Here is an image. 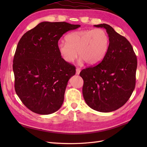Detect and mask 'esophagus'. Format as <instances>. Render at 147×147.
Here are the masks:
<instances>
[{"instance_id": "esophagus-1", "label": "esophagus", "mask_w": 147, "mask_h": 147, "mask_svg": "<svg viewBox=\"0 0 147 147\" xmlns=\"http://www.w3.org/2000/svg\"><path fill=\"white\" fill-rule=\"evenodd\" d=\"M80 73V69L79 68H77L76 69V74L79 75Z\"/></svg>"}]
</instances>
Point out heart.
I'll use <instances>...</instances> for the list:
<instances>
[{
    "instance_id": "obj_1",
    "label": "heart",
    "mask_w": 147,
    "mask_h": 147,
    "mask_svg": "<svg viewBox=\"0 0 147 147\" xmlns=\"http://www.w3.org/2000/svg\"><path fill=\"white\" fill-rule=\"evenodd\" d=\"M65 39L66 43H58L57 50L69 63L77 58L78 53L80 63L86 61L88 64H96L104 59L109 47V35L100 28L75 31L66 35Z\"/></svg>"
}]
</instances>
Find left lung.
<instances>
[{
    "label": "left lung",
    "mask_w": 147,
    "mask_h": 147,
    "mask_svg": "<svg viewBox=\"0 0 147 147\" xmlns=\"http://www.w3.org/2000/svg\"><path fill=\"white\" fill-rule=\"evenodd\" d=\"M106 29L109 37L107 53L101 63L83 69V95L87 105L100 112L121 107L136 86L137 57L130 42L109 24L94 25Z\"/></svg>",
    "instance_id": "1"
}]
</instances>
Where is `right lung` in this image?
Here are the masks:
<instances>
[{"mask_svg": "<svg viewBox=\"0 0 147 147\" xmlns=\"http://www.w3.org/2000/svg\"><path fill=\"white\" fill-rule=\"evenodd\" d=\"M80 27L66 22H42L26 32L18 43L13 61L15 90L32 112L49 115L63 105L69 80L75 67L57 50L60 38Z\"/></svg>", "mask_w": 147, "mask_h": 147, "instance_id": "obj_1", "label": "right lung"}]
</instances>
